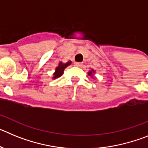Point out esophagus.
<instances>
[{
    "label": "esophagus",
    "instance_id": "34e87169",
    "mask_svg": "<svg viewBox=\"0 0 148 148\" xmlns=\"http://www.w3.org/2000/svg\"><path fill=\"white\" fill-rule=\"evenodd\" d=\"M74 65H75V66H82V63L75 62V63H74Z\"/></svg>",
    "mask_w": 148,
    "mask_h": 148
}]
</instances>
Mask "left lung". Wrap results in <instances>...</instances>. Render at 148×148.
Here are the masks:
<instances>
[{"mask_svg": "<svg viewBox=\"0 0 148 148\" xmlns=\"http://www.w3.org/2000/svg\"><path fill=\"white\" fill-rule=\"evenodd\" d=\"M95 73V71H94L93 70H92V71H90L88 73V75H90V76H92V74H93V73Z\"/></svg>", "mask_w": 148, "mask_h": 148, "instance_id": "left-lung-1", "label": "left lung"}]
</instances>
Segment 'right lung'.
<instances>
[{
	"label": "right lung",
	"mask_w": 148,
	"mask_h": 148,
	"mask_svg": "<svg viewBox=\"0 0 148 148\" xmlns=\"http://www.w3.org/2000/svg\"><path fill=\"white\" fill-rule=\"evenodd\" d=\"M71 64V61H68L66 64H63L62 62H60L58 66L56 68V71H55V73L53 74V78L56 79V78H58V77L61 76L64 73V69L68 66L69 65Z\"/></svg>",
	"instance_id": "obj_1"
}]
</instances>
